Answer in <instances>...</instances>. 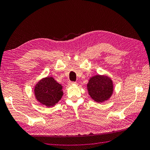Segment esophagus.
Masks as SVG:
<instances>
[{
    "label": "esophagus",
    "mask_w": 150,
    "mask_h": 150,
    "mask_svg": "<svg viewBox=\"0 0 150 150\" xmlns=\"http://www.w3.org/2000/svg\"><path fill=\"white\" fill-rule=\"evenodd\" d=\"M68 84H69V85H71V84H76V82H73V81H69V83H68Z\"/></svg>",
    "instance_id": "obj_1"
}]
</instances>
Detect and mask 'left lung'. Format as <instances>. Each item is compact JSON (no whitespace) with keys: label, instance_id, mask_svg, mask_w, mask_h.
I'll list each match as a JSON object with an SVG mask.
<instances>
[{"label":"left lung","instance_id":"1","mask_svg":"<svg viewBox=\"0 0 150 150\" xmlns=\"http://www.w3.org/2000/svg\"><path fill=\"white\" fill-rule=\"evenodd\" d=\"M87 89L89 95L95 102H105L113 94V81L106 75H95L89 79Z\"/></svg>","mask_w":150,"mask_h":150}]
</instances>
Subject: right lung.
Returning <instances> with one entry per match:
<instances>
[{
	"instance_id": "right-lung-1",
	"label": "right lung",
	"mask_w": 150,
	"mask_h": 150,
	"mask_svg": "<svg viewBox=\"0 0 150 150\" xmlns=\"http://www.w3.org/2000/svg\"><path fill=\"white\" fill-rule=\"evenodd\" d=\"M62 88L61 84L56 82L53 77L43 78L35 86V96L41 104L52 107L63 96Z\"/></svg>"
}]
</instances>
